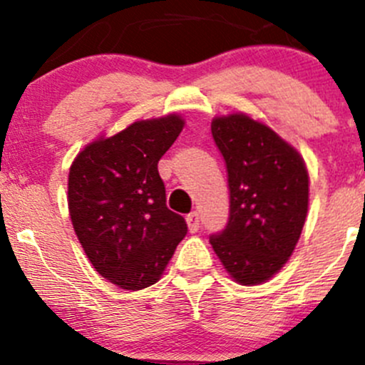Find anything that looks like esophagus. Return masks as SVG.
Returning <instances> with one entry per match:
<instances>
[{
  "instance_id": "34e87169",
  "label": "esophagus",
  "mask_w": 365,
  "mask_h": 365,
  "mask_svg": "<svg viewBox=\"0 0 365 365\" xmlns=\"http://www.w3.org/2000/svg\"><path fill=\"white\" fill-rule=\"evenodd\" d=\"M187 224H189L190 233H196L200 230V215H197V212H192L187 215Z\"/></svg>"
}]
</instances>
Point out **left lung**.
I'll return each instance as SVG.
<instances>
[{"label":"left lung","instance_id":"obj_1","mask_svg":"<svg viewBox=\"0 0 365 365\" xmlns=\"http://www.w3.org/2000/svg\"><path fill=\"white\" fill-rule=\"evenodd\" d=\"M212 135L226 162L230 217L210 244L240 284L277 274L300 238L309 175L297 150L245 114L215 118Z\"/></svg>","mask_w":365,"mask_h":365}]
</instances>
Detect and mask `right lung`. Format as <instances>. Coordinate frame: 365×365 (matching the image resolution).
Wrapping results in <instances>:
<instances>
[{"label": "right lung", "instance_id": "obj_1", "mask_svg": "<svg viewBox=\"0 0 365 365\" xmlns=\"http://www.w3.org/2000/svg\"><path fill=\"white\" fill-rule=\"evenodd\" d=\"M182 128L176 114L135 121L88 145L70 168L73 231L95 270L121 289L155 284L187 235L185 219L165 206L157 168Z\"/></svg>", "mask_w": 365, "mask_h": 365}]
</instances>
